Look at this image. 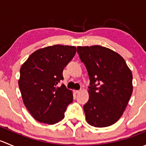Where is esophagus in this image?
Listing matches in <instances>:
<instances>
[{"label": "esophagus", "instance_id": "obj_1", "mask_svg": "<svg viewBox=\"0 0 146 146\" xmlns=\"http://www.w3.org/2000/svg\"><path fill=\"white\" fill-rule=\"evenodd\" d=\"M80 91H81V90H73V92H74V93L77 94V93H79Z\"/></svg>", "mask_w": 146, "mask_h": 146}]
</instances>
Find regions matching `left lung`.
Listing matches in <instances>:
<instances>
[{"mask_svg": "<svg viewBox=\"0 0 146 146\" xmlns=\"http://www.w3.org/2000/svg\"><path fill=\"white\" fill-rule=\"evenodd\" d=\"M90 78L89 100L83 106L91 126L107 127L123 114L133 92V76L123 57L100 45L78 46Z\"/></svg>", "mask_w": 146, "mask_h": 146, "instance_id": "1", "label": "left lung"}]
</instances>
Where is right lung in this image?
<instances>
[{
  "instance_id": "right-lung-1",
  "label": "right lung",
  "mask_w": 146,
  "mask_h": 146,
  "mask_svg": "<svg viewBox=\"0 0 146 146\" xmlns=\"http://www.w3.org/2000/svg\"><path fill=\"white\" fill-rule=\"evenodd\" d=\"M76 52L73 46L54 45L32 53L20 68L19 88L25 106L41 123L54 124L64 118L73 102L72 91L63 84V70Z\"/></svg>"
}]
</instances>
